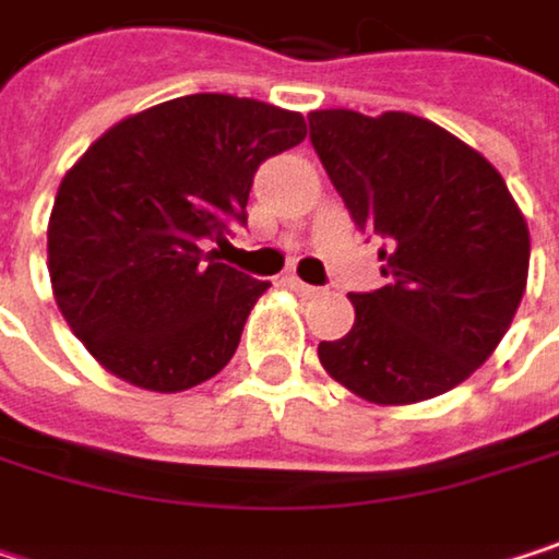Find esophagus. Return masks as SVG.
Listing matches in <instances>:
<instances>
[{
    "label": "esophagus",
    "mask_w": 559,
    "mask_h": 559,
    "mask_svg": "<svg viewBox=\"0 0 559 559\" xmlns=\"http://www.w3.org/2000/svg\"><path fill=\"white\" fill-rule=\"evenodd\" d=\"M284 284L290 287V290H297L300 297H313V294H320V287H313V284H307V281H300L297 275H287Z\"/></svg>",
    "instance_id": "34e87169"
}]
</instances>
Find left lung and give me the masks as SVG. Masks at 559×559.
<instances>
[{
    "label": "left lung",
    "instance_id": "left-lung-1",
    "mask_svg": "<svg viewBox=\"0 0 559 559\" xmlns=\"http://www.w3.org/2000/svg\"><path fill=\"white\" fill-rule=\"evenodd\" d=\"M307 122L353 223L382 236L385 262L382 287L349 294L353 330L320 343L323 369L376 404L456 389L502 343L527 284V223L502 174L411 112L317 109Z\"/></svg>",
    "mask_w": 559,
    "mask_h": 559
}]
</instances>
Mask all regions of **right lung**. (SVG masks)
I'll list each match as a JSON object with an SVG mask.
<instances>
[{"instance_id":"1","label":"right lung","mask_w":559,"mask_h":559,"mask_svg":"<svg viewBox=\"0 0 559 559\" xmlns=\"http://www.w3.org/2000/svg\"><path fill=\"white\" fill-rule=\"evenodd\" d=\"M304 116L193 93L122 119L67 170L48 223V272L73 336L148 391L213 379L269 281L206 242L246 226L259 165L300 145Z\"/></svg>"}]
</instances>
